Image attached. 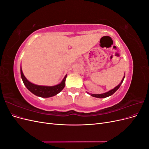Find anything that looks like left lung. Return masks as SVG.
I'll list each match as a JSON object with an SVG mask.
<instances>
[{"label":"left lung","mask_w":149,"mask_h":149,"mask_svg":"<svg viewBox=\"0 0 149 149\" xmlns=\"http://www.w3.org/2000/svg\"><path fill=\"white\" fill-rule=\"evenodd\" d=\"M124 78H125V76H124V78H123V79H122L119 85L115 87L114 89L110 90L109 91H108V92L105 93H103V94H91V96H93V97H97V98H104V97H107L108 96H111L112 94H113L117 91V90H118L119 88V87L120 86L122 83L123 82Z\"/></svg>","instance_id":"obj_1"}]
</instances>
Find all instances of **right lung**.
I'll use <instances>...</instances> for the list:
<instances>
[{
    "label": "right lung",
    "instance_id": "right-lung-1",
    "mask_svg": "<svg viewBox=\"0 0 149 149\" xmlns=\"http://www.w3.org/2000/svg\"><path fill=\"white\" fill-rule=\"evenodd\" d=\"M20 74L22 81H23L26 88L35 95L42 97H52L61 92L65 86V81L67 76L66 75L65 76V78L60 84L53 86H40L30 83L25 77L23 72H22V68H20Z\"/></svg>",
    "mask_w": 149,
    "mask_h": 149
}]
</instances>
